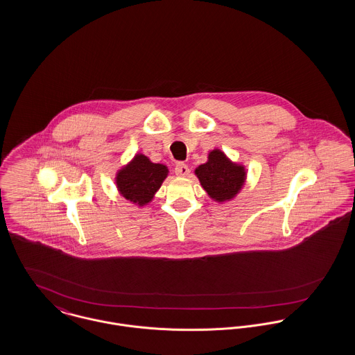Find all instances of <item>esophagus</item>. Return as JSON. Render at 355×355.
<instances>
[{"label": "esophagus", "instance_id": "esophagus-1", "mask_svg": "<svg viewBox=\"0 0 355 355\" xmlns=\"http://www.w3.org/2000/svg\"><path fill=\"white\" fill-rule=\"evenodd\" d=\"M174 171H175V175H178V177H188V175H189V167H188V164H178L175 166Z\"/></svg>", "mask_w": 355, "mask_h": 355}]
</instances>
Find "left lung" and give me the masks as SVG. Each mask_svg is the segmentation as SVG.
I'll use <instances>...</instances> for the list:
<instances>
[{
    "label": "left lung",
    "instance_id": "1",
    "mask_svg": "<svg viewBox=\"0 0 355 355\" xmlns=\"http://www.w3.org/2000/svg\"><path fill=\"white\" fill-rule=\"evenodd\" d=\"M200 185L218 204L234 200L245 187L247 170L245 166L231 161L220 148L208 153V161L196 167Z\"/></svg>",
    "mask_w": 355,
    "mask_h": 355
}]
</instances>
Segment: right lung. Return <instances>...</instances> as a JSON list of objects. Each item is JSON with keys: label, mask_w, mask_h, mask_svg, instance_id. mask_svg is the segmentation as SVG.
I'll return each mask as SVG.
<instances>
[{"label": "right lung", "mask_w": 355, "mask_h": 355, "mask_svg": "<svg viewBox=\"0 0 355 355\" xmlns=\"http://www.w3.org/2000/svg\"><path fill=\"white\" fill-rule=\"evenodd\" d=\"M168 175V168L164 164H154L141 153L121 168L114 177L116 189L121 197L137 207L150 204Z\"/></svg>", "instance_id": "obj_1"}]
</instances>
